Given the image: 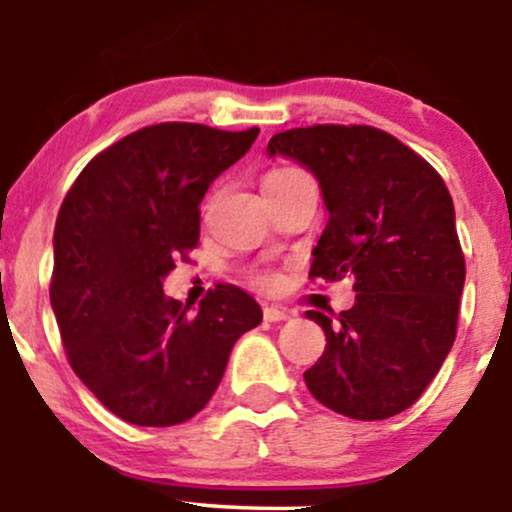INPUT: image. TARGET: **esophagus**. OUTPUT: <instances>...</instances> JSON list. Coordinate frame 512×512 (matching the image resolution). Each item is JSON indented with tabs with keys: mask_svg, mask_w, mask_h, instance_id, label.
Returning <instances> with one entry per match:
<instances>
[{
	"mask_svg": "<svg viewBox=\"0 0 512 512\" xmlns=\"http://www.w3.org/2000/svg\"><path fill=\"white\" fill-rule=\"evenodd\" d=\"M291 317V313L286 308H279V305H267V308H264V320L267 322H284V320H289Z\"/></svg>",
	"mask_w": 512,
	"mask_h": 512,
	"instance_id": "1",
	"label": "esophagus"
}]
</instances>
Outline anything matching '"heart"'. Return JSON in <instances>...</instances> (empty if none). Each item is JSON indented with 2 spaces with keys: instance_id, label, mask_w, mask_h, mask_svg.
I'll use <instances>...</instances> for the list:
<instances>
[{
  "instance_id": "1",
  "label": "heart",
  "mask_w": 512,
  "mask_h": 512,
  "mask_svg": "<svg viewBox=\"0 0 512 512\" xmlns=\"http://www.w3.org/2000/svg\"><path fill=\"white\" fill-rule=\"evenodd\" d=\"M298 175H303V173L296 168H276L267 175V178H264V185H269V182H286L291 178H298ZM264 281H272V279H264Z\"/></svg>"
}]
</instances>
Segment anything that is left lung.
Wrapping results in <instances>:
<instances>
[{
	"instance_id": "left-lung-1",
	"label": "left lung",
	"mask_w": 512,
	"mask_h": 512,
	"mask_svg": "<svg viewBox=\"0 0 512 512\" xmlns=\"http://www.w3.org/2000/svg\"><path fill=\"white\" fill-rule=\"evenodd\" d=\"M267 154L301 163L320 185L330 219L310 276H356L349 310L305 313L327 339L305 385L349 419H390L421 397L455 342L464 257L448 187L375 127L289 129L269 139Z\"/></svg>"
}]
</instances>
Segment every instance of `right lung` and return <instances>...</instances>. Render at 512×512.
<instances>
[{"label": "right lung", "mask_w": 512, "mask_h": 512, "mask_svg": "<svg viewBox=\"0 0 512 512\" xmlns=\"http://www.w3.org/2000/svg\"><path fill=\"white\" fill-rule=\"evenodd\" d=\"M260 129L163 122L127 134L81 170L55 223L50 303L69 363L105 409L175 426L207 407L233 344L262 322L238 286L197 308L163 279L199 240V204Z\"/></svg>", "instance_id": "add662e5"}]
</instances>
